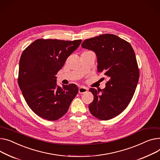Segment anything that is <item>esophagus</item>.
Masks as SVG:
<instances>
[{"mask_svg": "<svg viewBox=\"0 0 160 160\" xmlns=\"http://www.w3.org/2000/svg\"><path fill=\"white\" fill-rule=\"evenodd\" d=\"M88 89L85 88L83 86H80L79 88H78V92L80 94H83V93H86L88 92Z\"/></svg>", "mask_w": 160, "mask_h": 160, "instance_id": "1", "label": "esophagus"}]
</instances>
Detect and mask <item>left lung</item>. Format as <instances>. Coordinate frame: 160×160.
Here are the masks:
<instances>
[{
	"label": "left lung",
	"instance_id": "1",
	"mask_svg": "<svg viewBox=\"0 0 160 160\" xmlns=\"http://www.w3.org/2000/svg\"><path fill=\"white\" fill-rule=\"evenodd\" d=\"M82 47L95 52L98 71L109 78L104 89H89L94 96L89 111L101 120L112 119L129 105L139 80L134 49L129 42L112 34L85 40Z\"/></svg>",
	"mask_w": 160,
	"mask_h": 160
}]
</instances>
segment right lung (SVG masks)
<instances>
[{
  "label": "right lung",
  "mask_w": 160,
  "mask_h": 160,
  "mask_svg": "<svg viewBox=\"0 0 160 160\" xmlns=\"http://www.w3.org/2000/svg\"><path fill=\"white\" fill-rule=\"evenodd\" d=\"M81 42L82 40L38 39L21 55L18 86L30 109L41 118L59 119L77 96V85H63L62 88L57 86L55 75Z\"/></svg>",
  "instance_id": "obj_1"
}]
</instances>
